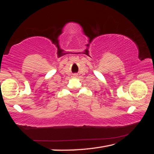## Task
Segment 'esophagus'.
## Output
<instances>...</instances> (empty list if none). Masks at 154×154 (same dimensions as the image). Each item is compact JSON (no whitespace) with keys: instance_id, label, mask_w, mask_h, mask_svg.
I'll list each match as a JSON object with an SVG mask.
<instances>
[{"instance_id":"34e87169","label":"esophagus","mask_w":154,"mask_h":154,"mask_svg":"<svg viewBox=\"0 0 154 154\" xmlns=\"http://www.w3.org/2000/svg\"><path fill=\"white\" fill-rule=\"evenodd\" d=\"M74 77H77V75H74Z\"/></svg>"}]
</instances>
